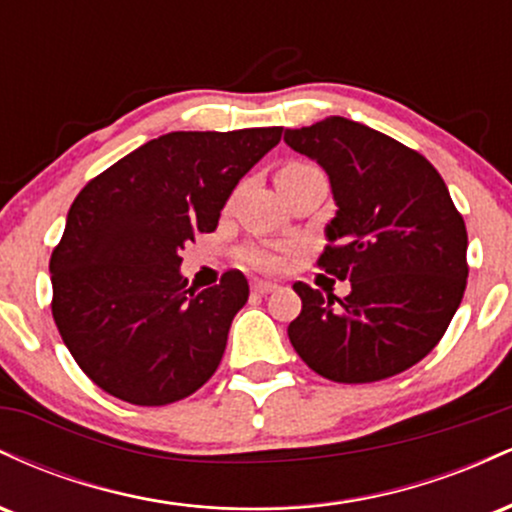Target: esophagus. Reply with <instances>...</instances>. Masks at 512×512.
<instances>
[{
	"instance_id": "esophagus-1",
	"label": "esophagus",
	"mask_w": 512,
	"mask_h": 512,
	"mask_svg": "<svg viewBox=\"0 0 512 512\" xmlns=\"http://www.w3.org/2000/svg\"><path fill=\"white\" fill-rule=\"evenodd\" d=\"M276 289H279V286L272 284V281H255V284H252V291L260 293V296H267V293H272Z\"/></svg>"
}]
</instances>
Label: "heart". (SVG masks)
Here are the masks:
<instances>
[{"label":"heart","instance_id":"obj_1","mask_svg":"<svg viewBox=\"0 0 512 512\" xmlns=\"http://www.w3.org/2000/svg\"><path fill=\"white\" fill-rule=\"evenodd\" d=\"M308 166H301V163H291V166L281 168V173H296V170H305ZM243 260L250 264V267L262 269V272H274L281 264V252L269 250V248H252L243 255Z\"/></svg>","mask_w":512,"mask_h":512}]
</instances>
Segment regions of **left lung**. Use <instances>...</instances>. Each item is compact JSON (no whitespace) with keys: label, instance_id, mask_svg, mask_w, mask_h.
Listing matches in <instances>:
<instances>
[{"label":"left lung","instance_id":"8db88e82","mask_svg":"<svg viewBox=\"0 0 512 512\" xmlns=\"http://www.w3.org/2000/svg\"><path fill=\"white\" fill-rule=\"evenodd\" d=\"M284 142L327 173L337 214L325 226V272L346 298L303 281L289 325L298 356L334 383H375L419 363L448 330L467 286V228L424 156L332 115L286 129Z\"/></svg>","mask_w":512,"mask_h":512}]
</instances>
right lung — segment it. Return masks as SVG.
<instances>
[{
	"instance_id": "add662e5",
	"label": "right lung",
	"mask_w": 512,
	"mask_h": 512,
	"mask_svg": "<svg viewBox=\"0 0 512 512\" xmlns=\"http://www.w3.org/2000/svg\"><path fill=\"white\" fill-rule=\"evenodd\" d=\"M279 139L281 127L168 132L76 195L50 257L52 317L108 395L161 407L219 368L248 279L233 269L219 286L192 291L180 252L219 226L240 178Z\"/></svg>"
}]
</instances>
